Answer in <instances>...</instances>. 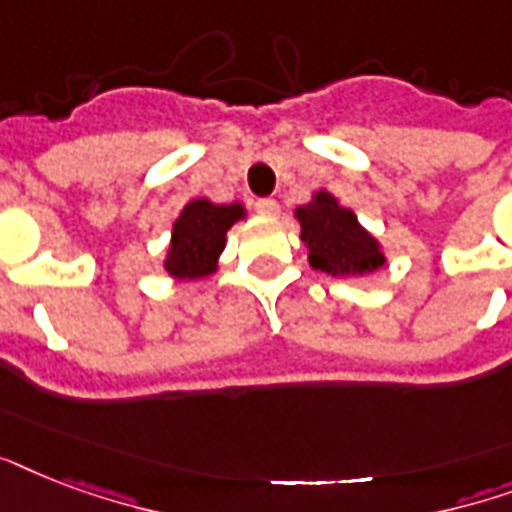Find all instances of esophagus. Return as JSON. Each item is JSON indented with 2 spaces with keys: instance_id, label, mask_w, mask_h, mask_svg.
Masks as SVG:
<instances>
[{
  "instance_id": "esophagus-1",
  "label": "esophagus",
  "mask_w": 512,
  "mask_h": 512,
  "mask_svg": "<svg viewBox=\"0 0 512 512\" xmlns=\"http://www.w3.org/2000/svg\"><path fill=\"white\" fill-rule=\"evenodd\" d=\"M255 209L260 212L263 217H276L279 215V201H273V199H260L255 204Z\"/></svg>"
}]
</instances>
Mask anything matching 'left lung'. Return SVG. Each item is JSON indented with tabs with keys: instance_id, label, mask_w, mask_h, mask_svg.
Instances as JSON below:
<instances>
[{
	"instance_id": "8db88e82",
	"label": "left lung",
	"mask_w": 512,
	"mask_h": 512,
	"mask_svg": "<svg viewBox=\"0 0 512 512\" xmlns=\"http://www.w3.org/2000/svg\"><path fill=\"white\" fill-rule=\"evenodd\" d=\"M295 217L313 271L358 279L388 265L380 239L358 223L353 209L342 207L335 193L313 191L311 201L295 209Z\"/></svg>"
}]
</instances>
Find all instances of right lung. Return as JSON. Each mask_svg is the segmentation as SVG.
Listing matches in <instances>:
<instances>
[{
  "label": "right lung",
  "instance_id": "obj_1",
  "mask_svg": "<svg viewBox=\"0 0 512 512\" xmlns=\"http://www.w3.org/2000/svg\"><path fill=\"white\" fill-rule=\"evenodd\" d=\"M247 217L241 201L215 204L209 199H191L172 223V236L162 268L175 281H199L217 271L223 255L225 233Z\"/></svg>",
  "mask_w": 512,
  "mask_h": 512
}]
</instances>
